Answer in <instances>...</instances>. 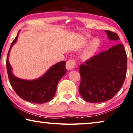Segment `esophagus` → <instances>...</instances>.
Wrapping results in <instances>:
<instances>
[{"instance_id": "1", "label": "esophagus", "mask_w": 133, "mask_h": 133, "mask_svg": "<svg viewBox=\"0 0 133 133\" xmlns=\"http://www.w3.org/2000/svg\"><path fill=\"white\" fill-rule=\"evenodd\" d=\"M75 65H76V61L74 60V59H69L67 61L66 63V69L67 70H72L75 67Z\"/></svg>"}]
</instances>
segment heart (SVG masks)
I'll return each instance as SVG.
<instances>
[{"label": "heart", "mask_w": 133, "mask_h": 133, "mask_svg": "<svg viewBox=\"0 0 133 133\" xmlns=\"http://www.w3.org/2000/svg\"><path fill=\"white\" fill-rule=\"evenodd\" d=\"M100 42L98 38H95L91 41L89 45L85 49L82 54V59L84 61L89 60L95 55V52L99 46Z\"/></svg>", "instance_id": "1"}]
</instances>
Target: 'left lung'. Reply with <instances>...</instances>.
I'll use <instances>...</instances> for the list:
<instances>
[{"mask_svg": "<svg viewBox=\"0 0 133 133\" xmlns=\"http://www.w3.org/2000/svg\"><path fill=\"white\" fill-rule=\"evenodd\" d=\"M108 39L120 40L118 35L105 31ZM127 57L122 44H117L102 52L79 66L80 95L85 101L96 103L111 99L124 83Z\"/></svg>", "mask_w": 133, "mask_h": 133, "instance_id": "left-lung-1", "label": "left lung"}]
</instances>
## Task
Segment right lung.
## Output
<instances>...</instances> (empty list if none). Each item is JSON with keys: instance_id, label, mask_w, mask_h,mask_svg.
I'll use <instances>...</instances> for the list:
<instances>
[{"instance_id": "add662e5", "label": "right lung", "mask_w": 133, "mask_h": 133, "mask_svg": "<svg viewBox=\"0 0 133 133\" xmlns=\"http://www.w3.org/2000/svg\"><path fill=\"white\" fill-rule=\"evenodd\" d=\"M18 34L11 44L6 58V69L10 83L16 93L26 101L32 103L43 104L53 99L57 91L58 83L66 74V61L54 64L41 77L33 80L20 79L14 75L12 67L9 62V55L12 46L16 43Z\"/></svg>"}]
</instances>
